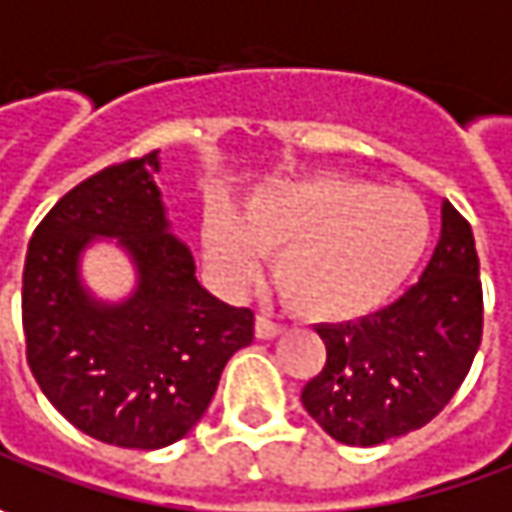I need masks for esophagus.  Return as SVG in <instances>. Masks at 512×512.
Wrapping results in <instances>:
<instances>
[{
  "instance_id": "1",
  "label": "esophagus",
  "mask_w": 512,
  "mask_h": 512,
  "mask_svg": "<svg viewBox=\"0 0 512 512\" xmlns=\"http://www.w3.org/2000/svg\"><path fill=\"white\" fill-rule=\"evenodd\" d=\"M280 332V323L275 321H269V318H263V315H257V321H255V335L260 338V341H272V338H278Z\"/></svg>"
}]
</instances>
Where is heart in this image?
Returning <instances> with one entry per match:
<instances>
[{"label": "heart", "mask_w": 512, "mask_h": 512, "mask_svg": "<svg viewBox=\"0 0 512 512\" xmlns=\"http://www.w3.org/2000/svg\"><path fill=\"white\" fill-rule=\"evenodd\" d=\"M430 237V212L410 191L318 174L257 191L237 220H209L203 249L232 286L255 278L257 255L272 257L275 289L298 315L346 323L381 309L410 280Z\"/></svg>", "instance_id": "heart-1"}]
</instances>
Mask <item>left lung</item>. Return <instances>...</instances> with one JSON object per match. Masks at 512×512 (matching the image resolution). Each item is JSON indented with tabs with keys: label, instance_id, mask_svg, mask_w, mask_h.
Here are the masks:
<instances>
[{
	"label": "left lung",
	"instance_id": "left-lung-1",
	"mask_svg": "<svg viewBox=\"0 0 512 512\" xmlns=\"http://www.w3.org/2000/svg\"><path fill=\"white\" fill-rule=\"evenodd\" d=\"M484 323L470 223L441 203V237L421 280L361 321L321 323L326 364L303 387L335 441L375 447L430 424L473 367Z\"/></svg>",
	"mask_w": 512,
	"mask_h": 512
}]
</instances>
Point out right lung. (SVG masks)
Instances as JSON below:
<instances>
[{
	"instance_id": "add662e5",
	"label": "right lung",
	"mask_w": 512,
	"mask_h": 512,
	"mask_svg": "<svg viewBox=\"0 0 512 512\" xmlns=\"http://www.w3.org/2000/svg\"><path fill=\"white\" fill-rule=\"evenodd\" d=\"M157 151L102 168L71 189L28 243L22 329L45 398L85 435L160 450L203 418L220 372L255 338V312L200 286L194 257L171 234L154 183ZM117 236L138 269L135 292L105 304L78 275L81 252Z\"/></svg>"
}]
</instances>
